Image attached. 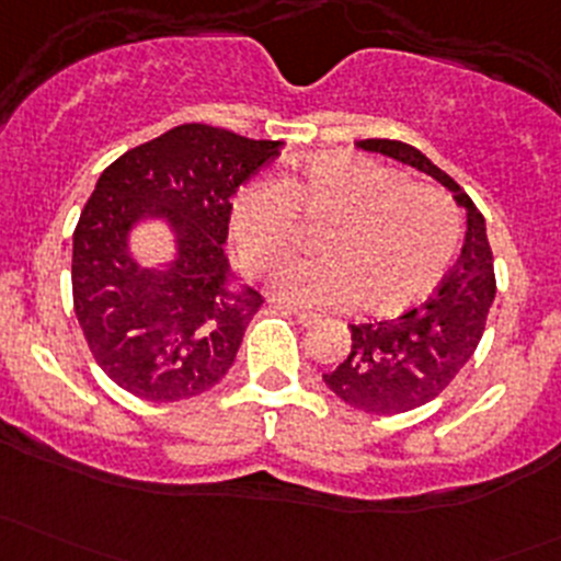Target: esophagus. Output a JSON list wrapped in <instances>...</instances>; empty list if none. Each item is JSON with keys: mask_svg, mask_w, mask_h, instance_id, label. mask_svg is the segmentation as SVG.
I'll return each mask as SVG.
<instances>
[{"mask_svg": "<svg viewBox=\"0 0 561 561\" xmlns=\"http://www.w3.org/2000/svg\"><path fill=\"white\" fill-rule=\"evenodd\" d=\"M287 312L290 314H296L298 317V322H301V325H314V322H320V314H314V312H304V309H296V307H285Z\"/></svg>", "mask_w": 561, "mask_h": 561, "instance_id": "34e87169", "label": "esophagus"}]
</instances>
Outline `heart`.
<instances>
[{"label":"heart","mask_w":561,"mask_h":561,"mask_svg":"<svg viewBox=\"0 0 561 561\" xmlns=\"http://www.w3.org/2000/svg\"><path fill=\"white\" fill-rule=\"evenodd\" d=\"M296 217L325 222L314 239L320 257L285 263L271 287L307 307L401 312L443 279L458 244L448 195L353 151L307 157L279 184L247 181L230 203L241 263L249 271L279 263L296 239Z\"/></svg>","instance_id":"obj_1"}]
</instances>
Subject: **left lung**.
I'll use <instances>...</instances> for the list:
<instances>
[{
	"instance_id": "left-lung-1",
	"label": "left lung",
	"mask_w": 561,
	"mask_h": 561,
	"mask_svg": "<svg viewBox=\"0 0 561 561\" xmlns=\"http://www.w3.org/2000/svg\"><path fill=\"white\" fill-rule=\"evenodd\" d=\"M355 146L432 175L467 211L461 257L443 285L404 314L350 325L353 347L347 358L331 375H322L344 404L371 415H399L437 399L472 358L496 296L494 254L485 219L472 197L423 151L386 138L358 140Z\"/></svg>"
}]
</instances>
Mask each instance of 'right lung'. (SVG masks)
<instances>
[{"instance_id": "1", "label": "right lung", "mask_w": 561, "mask_h": 561, "mask_svg": "<svg viewBox=\"0 0 561 561\" xmlns=\"http://www.w3.org/2000/svg\"><path fill=\"white\" fill-rule=\"evenodd\" d=\"M279 146L181 124L98 179L72 233V304L94 360L118 388L181 401L228 375L263 304L236 285L225 254L230 197ZM149 218L172 228L176 247L154 270L128 249L131 230Z\"/></svg>"}]
</instances>
